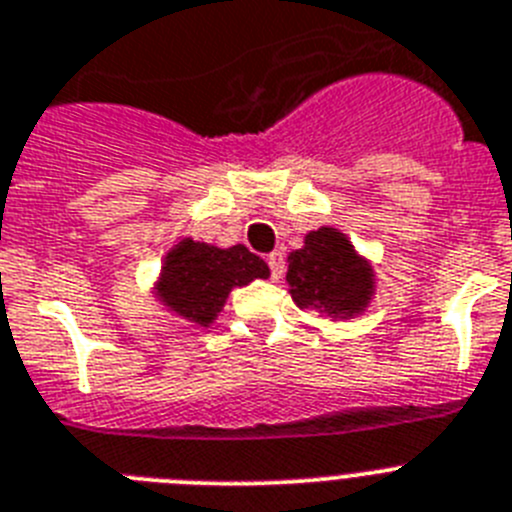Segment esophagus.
Instances as JSON below:
<instances>
[{
    "label": "esophagus",
    "mask_w": 512,
    "mask_h": 512,
    "mask_svg": "<svg viewBox=\"0 0 512 512\" xmlns=\"http://www.w3.org/2000/svg\"><path fill=\"white\" fill-rule=\"evenodd\" d=\"M268 268H270V278H273V281H281L283 273H286V262H283V252H270V255H268Z\"/></svg>",
    "instance_id": "1"
}]
</instances>
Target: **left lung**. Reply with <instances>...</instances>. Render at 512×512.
I'll use <instances>...</instances> for the list:
<instances>
[{"instance_id": "obj_1", "label": "left lung", "mask_w": 512, "mask_h": 512, "mask_svg": "<svg viewBox=\"0 0 512 512\" xmlns=\"http://www.w3.org/2000/svg\"><path fill=\"white\" fill-rule=\"evenodd\" d=\"M286 281L293 301L322 309L332 317H353L371 296V270L358 260L340 231L322 226L311 231L304 247L288 257Z\"/></svg>"}]
</instances>
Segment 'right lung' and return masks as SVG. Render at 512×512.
<instances>
[{
	"label": "right lung",
	"mask_w": 512,
	"mask_h": 512,
	"mask_svg": "<svg viewBox=\"0 0 512 512\" xmlns=\"http://www.w3.org/2000/svg\"><path fill=\"white\" fill-rule=\"evenodd\" d=\"M268 262L244 244L229 250L182 239L167 255L162 268V296L180 317L208 327L224 306L234 286H247L255 278H268Z\"/></svg>",
	"instance_id": "add662e5"
}]
</instances>
